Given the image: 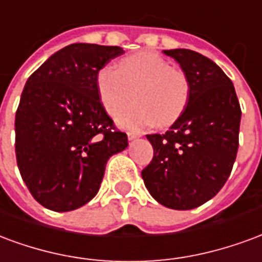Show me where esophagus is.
I'll use <instances>...</instances> for the list:
<instances>
[{
	"label": "esophagus",
	"mask_w": 262,
	"mask_h": 262,
	"mask_svg": "<svg viewBox=\"0 0 262 262\" xmlns=\"http://www.w3.org/2000/svg\"><path fill=\"white\" fill-rule=\"evenodd\" d=\"M141 135H138V134H134V133H128V139L129 141H134V139L139 138Z\"/></svg>",
	"instance_id": "obj_1"
}]
</instances>
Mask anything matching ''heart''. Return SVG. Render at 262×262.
<instances>
[{
	"instance_id": "heart-1",
	"label": "heart",
	"mask_w": 262,
	"mask_h": 262,
	"mask_svg": "<svg viewBox=\"0 0 262 262\" xmlns=\"http://www.w3.org/2000/svg\"><path fill=\"white\" fill-rule=\"evenodd\" d=\"M99 99L110 114L118 113L117 124L141 131L154 124L167 125L184 112L190 99V81L162 55L142 51L120 61V68L107 66L96 76Z\"/></svg>"
}]
</instances>
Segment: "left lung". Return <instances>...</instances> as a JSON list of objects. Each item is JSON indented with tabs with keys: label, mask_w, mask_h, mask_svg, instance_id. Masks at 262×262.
<instances>
[{
	"label": "left lung",
	"mask_w": 262,
	"mask_h": 262,
	"mask_svg": "<svg viewBox=\"0 0 262 262\" xmlns=\"http://www.w3.org/2000/svg\"><path fill=\"white\" fill-rule=\"evenodd\" d=\"M163 53L180 64L191 91L170 128L146 135L154 159L141 174L159 204L187 211L213 198L229 179L242 110L232 81L213 61L187 49Z\"/></svg>",
	"instance_id": "left-lung-1"
}]
</instances>
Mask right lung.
<instances>
[{
    "label": "right lung",
    "instance_id": "right-lung-1",
    "mask_svg": "<svg viewBox=\"0 0 262 262\" xmlns=\"http://www.w3.org/2000/svg\"><path fill=\"white\" fill-rule=\"evenodd\" d=\"M117 46L74 43L26 81L15 116L19 171L36 201L74 211L96 195L107 160L128 146L99 99L96 76Z\"/></svg>",
    "mask_w": 262,
    "mask_h": 262
}]
</instances>
